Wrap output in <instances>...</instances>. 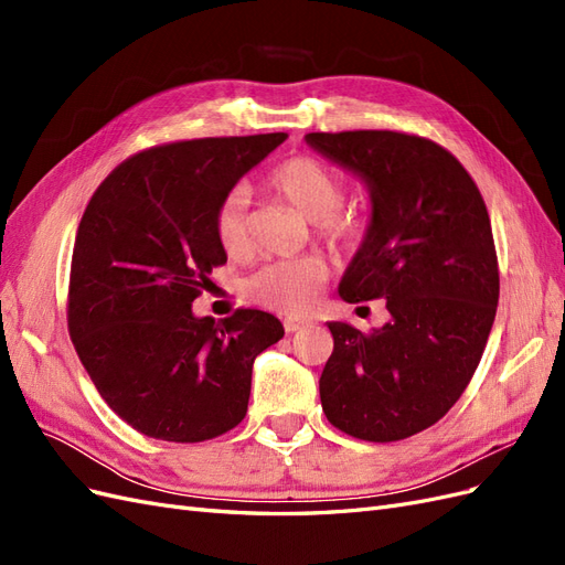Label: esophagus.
Returning <instances> with one entry per match:
<instances>
[{"label":"esophagus","mask_w":565,"mask_h":565,"mask_svg":"<svg viewBox=\"0 0 565 565\" xmlns=\"http://www.w3.org/2000/svg\"><path fill=\"white\" fill-rule=\"evenodd\" d=\"M301 328H306L303 320H297V318H287V320H285V332H289V334L299 332Z\"/></svg>","instance_id":"34e87169"}]
</instances>
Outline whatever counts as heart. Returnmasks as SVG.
Returning a JSON list of instances; mask_svg holds the SVG:
<instances>
[{"label":"heart","mask_w":565,"mask_h":565,"mask_svg":"<svg viewBox=\"0 0 565 565\" xmlns=\"http://www.w3.org/2000/svg\"><path fill=\"white\" fill-rule=\"evenodd\" d=\"M268 183L292 207L316 224L318 233L334 249L353 247L363 235V224L351 214H341L344 179L332 167L313 158H292L273 169ZM247 193L235 188L216 212V237L228 254H241L249 245L247 235ZM328 268L316 256L278 262L262 268L249 280V295L268 309L301 313L316 301Z\"/></svg>","instance_id":"1"}]
</instances>
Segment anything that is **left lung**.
Here are the masks:
<instances>
[{"mask_svg":"<svg viewBox=\"0 0 565 565\" xmlns=\"http://www.w3.org/2000/svg\"><path fill=\"white\" fill-rule=\"evenodd\" d=\"M322 158L365 183L370 221L339 297L384 299L370 334L328 322L334 351L320 374L328 419L363 440L429 429L481 363L500 299L490 216L446 148L398 131L306 134Z\"/></svg>","mask_w":565,"mask_h":565,"instance_id":"1","label":"left lung"}]
</instances>
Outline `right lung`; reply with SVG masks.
I'll return each mask as SVG.
<instances>
[{"label":"right lung","mask_w":565,"mask_h":565,"mask_svg":"<svg viewBox=\"0 0 565 565\" xmlns=\"http://www.w3.org/2000/svg\"><path fill=\"white\" fill-rule=\"evenodd\" d=\"M285 131L150 148L98 185L75 237L67 328L115 413L143 436L200 443L249 403L254 358L282 322L241 309L216 322L193 301L226 264L216 212Z\"/></svg>","instance_id":"1"}]
</instances>
